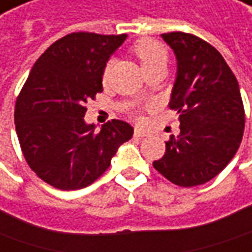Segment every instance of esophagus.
<instances>
[{"label": "esophagus", "mask_w": 252, "mask_h": 252, "mask_svg": "<svg viewBox=\"0 0 252 252\" xmlns=\"http://www.w3.org/2000/svg\"><path fill=\"white\" fill-rule=\"evenodd\" d=\"M134 135L137 138H144L147 137L148 132L147 131H144V129H141V128H135V132H134Z\"/></svg>", "instance_id": "esophagus-1"}]
</instances>
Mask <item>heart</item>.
<instances>
[{
  "label": "heart",
  "mask_w": 252,
  "mask_h": 252,
  "mask_svg": "<svg viewBox=\"0 0 252 252\" xmlns=\"http://www.w3.org/2000/svg\"><path fill=\"white\" fill-rule=\"evenodd\" d=\"M132 53L139 62L141 67L147 74L154 71H165L168 64V50L155 39L142 38L132 45ZM113 67V62H107L103 71V79H107L108 73Z\"/></svg>",
  "instance_id": "heart-1"
}]
</instances>
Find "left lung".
Returning a JSON list of instances; mask_svg holds the SVG:
<instances>
[{
  "label": "left lung",
  "mask_w": 252,
  "mask_h": 252,
  "mask_svg": "<svg viewBox=\"0 0 252 252\" xmlns=\"http://www.w3.org/2000/svg\"><path fill=\"white\" fill-rule=\"evenodd\" d=\"M178 59L169 108L179 114L181 134L166 141L154 168L178 186L212 181L241 144L246 113L234 73L220 52L186 32L162 33Z\"/></svg>",
  "instance_id": "left-lung-1"
}]
</instances>
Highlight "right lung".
Instances as JSON below:
<instances>
[{
	"label": "right lung",
	"instance_id": "obj_1",
	"mask_svg": "<svg viewBox=\"0 0 252 252\" xmlns=\"http://www.w3.org/2000/svg\"><path fill=\"white\" fill-rule=\"evenodd\" d=\"M126 38L73 32L35 62L15 103V128L24 158L38 178L61 190L82 189L108 169L134 128L120 120L100 132L84 123L87 101L103 92L110 55Z\"/></svg>",
	"mask_w": 252,
	"mask_h": 252
}]
</instances>
